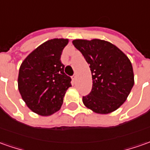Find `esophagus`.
<instances>
[{"label": "esophagus", "mask_w": 150, "mask_h": 150, "mask_svg": "<svg viewBox=\"0 0 150 150\" xmlns=\"http://www.w3.org/2000/svg\"><path fill=\"white\" fill-rule=\"evenodd\" d=\"M71 78L73 79V81H75V79H76V75H73L71 76Z\"/></svg>", "instance_id": "34e87169"}]
</instances>
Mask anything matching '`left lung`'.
<instances>
[{
    "mask_svg": "<svg viewBox=\"0 0 150 150\" xmlns=\"http://www.w3.org/2000/svg\"><path fill=\"white\" fill-rule=\"evenodd\" d=\"M89 64L93 87L83 103L99 114L117 110L126 100L134 85V73L130 60L109 42L100 39L73 42Z\"/></svg>",
    "mask_w": 150,
    "mask_h": 150,
    "instance_id": "left-lung-1",
    "label": "left lung"
}]
</instances>
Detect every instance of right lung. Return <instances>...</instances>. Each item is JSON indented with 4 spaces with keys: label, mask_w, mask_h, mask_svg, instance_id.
I'll return each instance as SVG.
<instances>
[{
    "label": "right lung",
    "mask_w": 150,
    "mask_h": 150,
    "mask_svg": "<svg viewBox=\"0 0 150 150\" xmlns=\"http://www.w3.org/2000/svg\"><path fill=\"white\" fill-rule=\"evenodd\" d=\"M68 39L47 41L25 58L18 77L19 91L33 112L49 116L57 112L71 86V78L64 73L61 62L62 50Z\"/></svg>",
    "instance_id": "1"
}]
</instances>
